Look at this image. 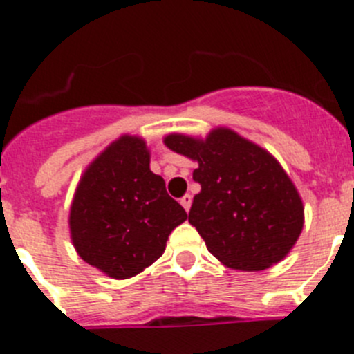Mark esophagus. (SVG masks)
I'll use <instances>...</instances> for the list:
<instances>
[{
  "instance_id": "1",
  "label": "esophagus",
  "mask_w": 354,
  "mask_h": 354,
  "mask_svg": "<svg viewBox=\"0 0 354 354\" xmlns=\"http://www.w3.org/2000/svg\"><path fill=\"white\" fill-rule=\"evenodd\" d=\"M192 200H193V196L189 195V193H186V195H184L183 198H180V205H183V207L186 209V211H189V207H192Z\"/></svg>"
}]
</instances>
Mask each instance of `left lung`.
Returning a JSON list of instances; mask_svg holds the SVG:
<instances>
[{"instance_id": "left-lung-1", "label": "left lung", "mask_w": 354, "mask_h": 354, "mask_svg": "<svg viewBox=\"0 0 354 354\" xmlns=\"http://www.w3.org/2000/svg\"><path fill=\"white\" fill-rule=\"evenodd\" d=\"M165 145L195 161L189 223L209 252L237 271L278 264L296 245L305 221L301 196L273 154L228 127L205 138L171 133Z\"/></svg>"}]
</instances>
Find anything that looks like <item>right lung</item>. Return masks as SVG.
<instances>
[{"instance_id": "right-lung-1", "label": "right lung", "mask_w": 354, "mask_h": 354, "mask_svg": "<svg viewBox=\"0 0 354 354\" xmlns=\"http://www.w3.org/2000/svg\"><path fill=\"white\" fill-rule=\"evenodd\" d=\"M187 220L150 170V150L136 134H122L81 174L68 212L72 245L86 264L115 280L136 277L167 248Z\"/></svg>"}]
</instances>
